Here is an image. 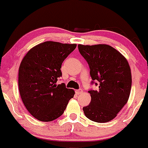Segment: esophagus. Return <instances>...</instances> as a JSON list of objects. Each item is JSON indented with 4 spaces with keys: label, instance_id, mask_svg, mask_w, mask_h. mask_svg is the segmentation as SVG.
I'll return each instance as SVG.
<instances>
[{
    "label": "esophagus",
    "instance_id": "34e87169",
    "mask_svg": "<svg viewBox=\"0 0 148 148\" xmlns=\"http://www.w3.org/2000/svg\"><path fill=\"white\" fill-rule=\"evenodd\" d=\"M76 94H77V95H79V94H81L82 92V89H77V90L75 91Z\"/></svg>",
    "mask_w": 148,
    "mask_h": 148
}]
</instances>
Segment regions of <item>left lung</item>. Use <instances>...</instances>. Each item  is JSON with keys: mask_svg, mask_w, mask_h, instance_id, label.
<instances>
[{"mask_svg": "<svg viewBox=\"0 0 148 148\" xmlns=\"http://www.w3.org/2000/svg\"><path fill=\"white\" fill-rule=\"evenodd\" d=\"M78 49L89 64L92 84L99 85L97 91L88 92L91 102L83 107L85 116L99 123L109 122L117 116L129 99L132 86L129 64L118 51L107 44H79Z\"/></svg>", "mask_w": 148, "mask_h": 148, "instance_id": "obj_1", "label": "left lung"}]
</instances>
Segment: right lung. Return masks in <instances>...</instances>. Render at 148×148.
Returning a JSON list of instances; mask_svg holds the SVG:
<instances>
[{
	"label": "right lung",
	"instance_id": "add662e5",
	"mask_svg": "<svg viewBox=\"0 0 148 148\" xmlns=\"http://www.w3.org/2000/svg\"><path fill=\"white\" fill-rule=\"evenodd\" d=\"M77 44L45 41L30 49L18 70L21 97L30 114L42 122L60 117L75 94L65 84H56L61 67Z\"/></svg>",
	"mask_w": 148,
	"mask_h": 148
}]
</instances>
